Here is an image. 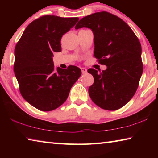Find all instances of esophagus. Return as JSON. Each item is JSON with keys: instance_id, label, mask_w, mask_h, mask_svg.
Listing matches in <instances>:
<instances>
[{"instance_id": "obj_1", "label": "esophagus", "mask_w": 158, "mask_h": 158, "mask_svg": "<svg viewBox=\"0 0 158 158\" xmlns=\"http://www.w3.org/2000/svg\"><path fill=\"white\" fill-rule=\"evenodd\" d=\"M81 70L82 74H85L87 73V69L85 68H81Z\"/></svg>"}]
</instances>
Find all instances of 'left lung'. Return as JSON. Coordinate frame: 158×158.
Instances as JSON below:
<instances>
[{"instance_id":"obj_1","label":"left lung","mask_w":158,"mask_h":158,"mask_svg":"<svg viewBox=\"0 0 158 158\" xmlns=\"http://www.w3.org/2000/svg\"><path fill=\"white\" fill-rule=\"evenodd\" d=\"M83 27L92 30L94 56L106 66L100 73L88 69L94 78L89 89L90 97L102 109L117 110L132 99L139 84L143 73L140 42L123 20L108 12L82 18L75 28Z\"/></svg>"}]
</instances>
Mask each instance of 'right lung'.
<instances>
[{"mask_svg":"<svg viewBox=\"0 0 158 158\" xmlns=\"http://www.w3.org/2000/svg\"><path fill=\"white\" fill-rule=\"evenodd\" d=\"M79 21L44 15L29 24L15 49L14 71L25 100L42 111L54 110L65 102L81 74L78 67L55 68L53 52H60V40Z\"/></svg>","mask_w":158,"mask_h":158,"instance_id":"right-lung-1","label":"right lung"}]
</instances>
